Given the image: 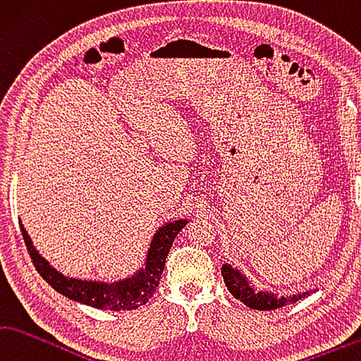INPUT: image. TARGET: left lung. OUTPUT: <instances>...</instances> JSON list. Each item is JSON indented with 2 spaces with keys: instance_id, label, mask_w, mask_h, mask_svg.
Returning a JSON list of instances; mask_svg holds the SVG:
<instances>
[{
  "instance_id": "8db88e82",
  "label": "left lung",
  "mask_w": 361,
  "mask_h": 361,
  "mask_svg": "<svg viewBox=\"0 0 361 361\" xmlns=\"http://www.w3.org/2000/svg\"><path fill=\"white\" fill-rule=\"evenodd\" d=\"M220 271H222L225 286L230 290V293L236 300L243 301L245 306L257 309V311H273V309L292 305V302L306 298V296L315 292V288H307L295 295H279L271 292V290H257L252 286L249 277L239 268L233 267V264L224 263Z\"/></svg>"
}]
</instances>
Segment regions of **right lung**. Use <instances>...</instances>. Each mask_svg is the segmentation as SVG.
<instances>
[{
	"label": "right lung",
	"instance_id": "obj_1",
	"mask_svg": "<svg viewBox=\"0 0 361 361\" xmlns=\"http://www.w3.org/2000/svg\"><path fill=\"white\" fill-rule=\"evenodd\" d=\"M18 224H20L25 244H27L35 268L42 279L56 292L73 301L104 309V311H131V309L145 305L154 296L158 283H160L171 245L179 231L188 224V219H171L158 226L150 239L142 267L136 273L114 282L79 279V277H69L60 273L35 247L20 219H18Z\"/></svg>",
	"mask_w": 361,
	"mask_h": 361
}]
</instances>
